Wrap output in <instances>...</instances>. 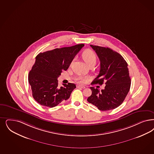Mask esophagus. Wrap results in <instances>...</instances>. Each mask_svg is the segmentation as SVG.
Here are the masks:
<instances>
[{"mask_svg": "<svg viewBox=\"0 0 154 154\" xmlns=\"http://www.w3.org/2000/svg\"><path fill=\"white\" fill-rule=\"evenodd\" d=\"M77 87L78 88H82V89H85V86H83V85H77Z\"/></svg>", "mask_w": 154, "mask_h": 154, "instance_id": "obj_1", "label": "esophagus"}]
</instances>
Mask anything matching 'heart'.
Listing matches in <instances>:
<instances>
[{"instance_id":"heart-1","label":"heart","mask_w":154,"mask_h":154,"mask_svg":"<svg viewBox=\"0 0 154 154\" xmlns=\"http://www.w3.org/2000/svg\"><path fill=\"white\" fill-rule=\"evenodd\" d=\"M82 58L85 61L86 64L88 66L90 65H95L97 61V55L91 49H86L82 53ZM79 81L80 82H84V80L80 78L79 79Z\"/></svg>"}]
</instances>
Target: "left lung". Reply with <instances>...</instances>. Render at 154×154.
I'll return each instance as SVG.
<instances>
[{"mask_svg":"<svg viewBox=\"0 0 154 154\" xmlns=\"http://www.w3.org/2000/svg\"><path fill=\"white\" fill-rule=\"evenodd\" d=\"M100 60V71L92 84L102 85L104 89L90 87L88 101L101 111L114 109L125 100L130 89L131 79L127 63L122 56L109 48L90 45Z\"/></svg>","mask_w":154,"mask_h":154,"instance_id":"8db88e82","label":"left lung"}]
</instances>
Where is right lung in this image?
<instances>
[{
	"label": "right lung",
	"mask_w": 154,
	"mask_h": 154,
	"mask_svg": "<svg viewBox=\"0 0 154 154\" xmlns=\"http://www.w3.org/2000/svg\"><path fill=\"white\" fill-rule=\"evenodd\" d=\"M84 44L56 48L36 57V61L28 75L32 96L42 106L53 107L62 101L67 100L76 88L72 83L58 85L57 78L62 71L69 68L75 55Z\"/></svg>",
	"instance_id": "obj_1"
}]
</instances>
